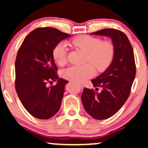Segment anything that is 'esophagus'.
<instances>
[{
  "instance_id": "1",
  "label": "esophagus",
  "mask_w": 148,
  "mask_h": 148,
  "mask_svg": "<svg viewBox=\"0 0 148 148\" xmlns=\"http://www.w3.org/2000/svg\"><path fill=\"white\" fill-rule=\"evenodd\" d=\"M77 84L79 86L80 88H82L83 87V86H82V84H78V83H77Z\"/></svg>"
}]
</instances>
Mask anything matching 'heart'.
Masks as SVG:
<instances>
[{"instance_id":"b5f03b06","label":"heart","mask_w":148,"mask_h":148,"mask_svg":"<svg viewBox=\"0 0 148 148\" xmlns=\"http://www.w3.org/2000/svg\"><path fill=\"white\" fill-rule=\"evenodd\" d=\"M71 44L87 53L86 62L83 65H72L62 71V77L71 81L82 82L93 77L95 67L103 71L110 66L114 54V46L110 41L89 36H79L71 40ZM68 47L64 41L58 43L53 49V57L59 65L64 64L67 59ZM92 63H91L90 62Z\"/></svg>"}]
</instances>
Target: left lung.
Segmentation results:
<instances>
[{
	"mask_svg": "<svg viewBox=\"0 0 148 148\" xmlns=\"http://www.w3.org/2000/svg\"><path fill=\"white\" fill-rule=\"evenodd\" d=\"M90 34L109 37L114 49L108 68L92 80L94 87H102V92L84 88L82 95L86 112L95 120H105L116 114L129 97L136 74L135 56L127 36L122 31L104 28Z\"/></svg>",
	"mask_w": 148,
	"mask_h": 148,
	"instance_id": "1",
	"label": "left lung"
}]
</instances>
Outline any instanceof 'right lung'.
Segmentation results:
<instances>
[{
  "label": "right lung",
  "instance_id": "1",
  "mask_svg": "<svg viewBox=\"0 0 148 148\" xmlns=\"http://www.w3.org/2000/svg\"><path fill=\"white\" fill-rule=\"evenodd\" d=\"M70 35L54 28H38L24 38L16 56V90L23 107L34 117L51 118L62 104L68 81L59 78L53 49ZM57 81L55 86L46 84Z\"/></svg>",
  "mask_w": 148,
  "mask_h": 148
}]
</instances>
